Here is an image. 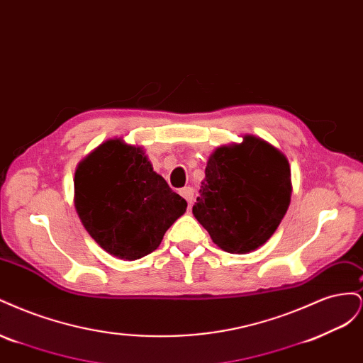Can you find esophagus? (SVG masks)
Here are the masks:
<instances>
[{
    "label": "esophagus",
    "instance_id": "1",
    "mask_svg": "<svg viewBox=\"0 0 363 363\" xmlns=\"http://www.w3.org/2000/svg\"><path fill=\"white\" fill-rule=\"evenodd\" d=\"M180 195L183 196V199H184L186 201H188L189 206L192 204V201H194V189H192V188H189V186H188V188H183V189L180 191Z\"/></svg>",
    "mask_w": 363,
    "mask_h": 363
}]
</instances>
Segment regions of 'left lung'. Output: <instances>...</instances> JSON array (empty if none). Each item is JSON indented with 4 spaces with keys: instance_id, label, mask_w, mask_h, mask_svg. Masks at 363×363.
<instances>
[{
    "instance_id": "8db88e82",
    "label": "left lung",
    "mask_w": 363,
    "mask_h": 363,
    "mask_svg": "<svg viewBox=\"0 0 363 363\" xmlns=\"http://www.w3.org/2000/svg\"><path fill=\"white\" fill-rule=\"evenodd\" d=\"M291 194L286 156L262 138L245 135L240 144L218 147L208 157L192 213L219 248L245 255L276 232Z\"/></svg>"
}]
</instances>
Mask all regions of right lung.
<instances>
[{
	"instance_id": "obj_1",
	"label": "right lung",
	"mask_w": 363,
	"mask_h": 363,
	"mask_svg": "<svg viewBox=\"0 0 363 363\" xmlns=\"http://www.w3.org/2000/svg\"><path fill=\"white\" fill-rule=\"evenodd\" d=\"M74 206L104 251L136 260L157 250L188 203L152 169L144 148L113 138L77 164Z\"/></svg>"
}]
</instances>
